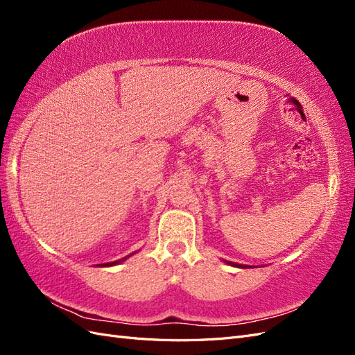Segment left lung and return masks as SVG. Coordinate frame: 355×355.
I'll return each mask as SVG.
<instances>
[{
	"instance_id": "1",
	"label": "left lung",
	"mask_w": 355,
	"mask_h": 355,
	"mask_svg": "<svg viewBox=\"0 0 355 355\" xmlns=\"http://www.w3.org/2000/svg\"><path fill=\"white\" fill-rule=\"evenodd\" d=\"M227 262L228 265H231V266H237V268H247L245 265H241V263H235V262H230V261H225Z\"/></svg>"
}]
</instances>
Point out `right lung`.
I'll use <instances>...</instances> for the list:
<instances>
[{"instance_id": "obj_1", "label": "right lung", "mask_w": 355, "mask_h": 355, "mask_svg": "<svg viewBox=\"0 0 355 355\" xmlns=\"http://www.w3.org/2000/svg\"><path fill=\"white\" fill-rule=\"evenodd\" d=\"M133 254V253H132ZM132 254H128V256H125V257H123V259H120V261H114V262H108V263H101V266H114V265H118V263H121V262H124L127 257H130Z\"/></svg>"}]
</instances>
